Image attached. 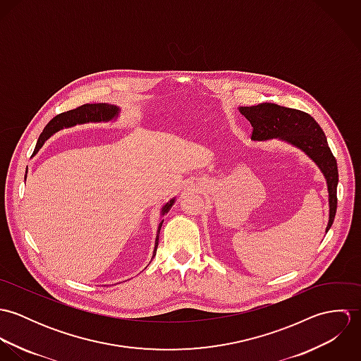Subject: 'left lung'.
I'll use <instances>...</instances> for the list:
<instances>
[{"label": "left lung", "instance_id": "8db88e82", "mask_svg": "<svg viewBox=\"0 0 361 361\" xmlns=\"http://www.w3.org/2000/svg\"><path fill=\"white\" fill-rule=\"evenodd\" d=\"M239 112L252 123L253 142L279 140L296 147L318 166L325 178L328 189V224L325 233L332 226L336 212L338 165L331 153L326 137L309 114L272 103H261L253 106H239Z\"/></svg>", "mask_w": 361, "mask_h": 361}]
</instances>
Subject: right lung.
<instances>
[{
	"mask_svg": "<svg viewBox=\"0 0 361 361\" xmlns=\"http://www.w3.org/2000/svg\"><path fill=\"white\" fill-rule=\"evenodd\" d=\"M121 114V108L112 104H86L82 105L76 109H71L68 112L59 114L55 118H52L49 122V125L44 128V130L42 132L36 149L33 152V155L37 154L39 150L44 146V143L51 137L52 135L58 130L62 129H68V128H73L76 125H85V123H106V122H115L118 119ZM26 179V176H25ZM176 197L171 199L168 203H165L161 207L159 215L161 218H164V215L168 214V211L175 204ZM164 219H161V222L158 224V229H157V236H155L154 252H153V257H155L157 253V247H158V239H159V231L162 226Z\"/></svg>",
	"mask_w": 361,
	"mask_h": 361,
	"instance_id": "obj_1",
	"label": "right lung"
}]
</instances>
